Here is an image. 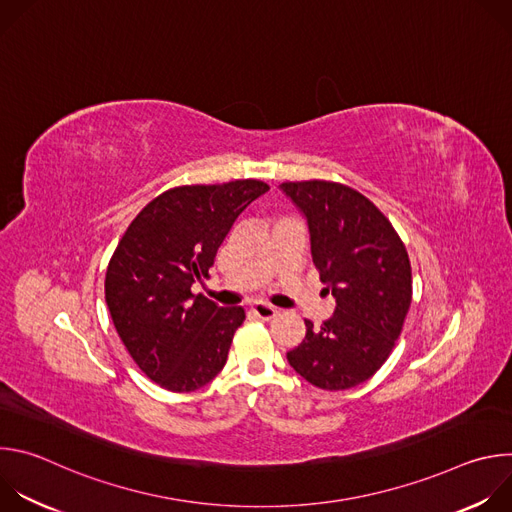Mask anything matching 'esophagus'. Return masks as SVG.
<instances>
[{"label": "esophagus", "instance_id": "esophagus-1", "mask_svg": "<svg viewBox=\"0 0 512 512\" xmlns=\"http://www.w3.org/2000/svg\"><path fill=\"white\" fill-rule=\"evenodd\" d=\"M251 314H253L255 318H259V320H271V318H275L277 310H275V308H271V306L257 304V306H253V308H251Z\"/></svg>", "mask_w": 512, "mask_h": 512}]
</instances>
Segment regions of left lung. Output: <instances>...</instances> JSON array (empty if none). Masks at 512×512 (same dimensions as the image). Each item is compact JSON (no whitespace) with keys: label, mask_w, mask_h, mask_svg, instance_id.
<instances>
[{"label":"left lung","mask_w":512,"mask_h":512,"mask_svg":"<svg viewBox=\"0 0 512 512\" xmlns=\"http://www.w3.org/2000/svg\"><path fill=\"white\" fill-rule=\"evenodd\" d=\"M279 190L302 212L312 261L336 308L287 352L314 387L342 391L373 377L391 354L411 306V265L385 214L360 192L324 180Z\"/></svg>","instance_id":"left-lung-1"}]
</instances>
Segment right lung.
<instances>
[{
  "instance_id": "add662e5",
  "label": "right lung",
  "mask_w": 512,
  "mask_h": 512,
  "mask_svg": "<svg viewBox=\"0 0 512 512\" xmlns=\"http://www.w3.org/2000/svg\"><path fill=\"white\" fill-rule=\"evenodd\" d=\"M267 190L259 180L172 188L145 206L119 241L105 300L127 352L160 387L190 393L223 371L245 310L194 296L192 285L208 279L239 214Z\"/></svg>"
}]
</instances>
